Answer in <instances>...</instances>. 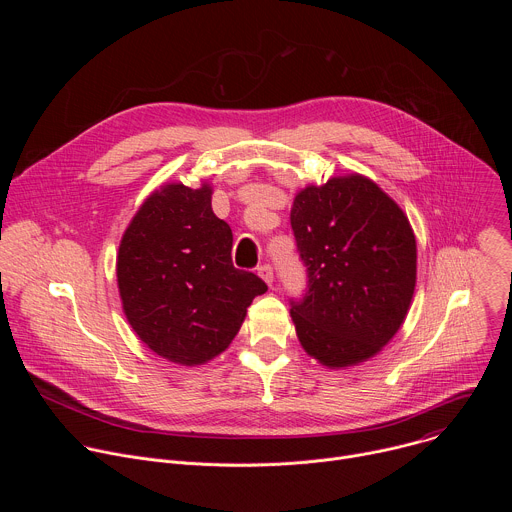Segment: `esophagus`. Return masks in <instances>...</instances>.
Masks as SVG:
<instances>
[{"mask_svg":"<svg viewBox=\"0 0 512 512\" xmlns=\"http://www.w3.org/2000/svg\"><path fill=\"white\" fill-rule=\"evenodd\" d=\"M257 273H259V275L265 279V283H269V285L273 283V267H271L269 263H263V265H259V267H257Z\"/></svg>","mask_w":512,"mask_h":512,"instance_id":"34e87169","label":"esophagus"}]
</instances>
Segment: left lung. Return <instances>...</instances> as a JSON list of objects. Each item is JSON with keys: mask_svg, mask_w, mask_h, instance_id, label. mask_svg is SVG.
I'll return each instance as SVG.
<instances>
[{"mask_svg": "<svg viewBox=\"0 0 512 512\" xmlns=\"http://www.w3.org/2000/svg\"><path fill=\"white\" fill-rule=\"evenodd\" d=\"M289 223L308 275L302 298L289 300L304 350L332 369L371 358L413 298L417 247L407 216L352 174L304 188Z\"/></svg>", "mask_w": 512, "mask_h": 512, "instance_id": "1", "label": "left lung"}]
</instances>
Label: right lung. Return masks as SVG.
I'll use <instances>...</instances> for the list:
<instances>
[{"instance_id":"obj_1","label":"right lung","mask_w":512,"mask_h":512,"mask_svg":"<svg viewBox=\"0 0 512 512\" xmlns=\"http://www.w3.org/2000/svg\"><path fill=\"white\" fill-rule=\"evenodd\" d=\"M210 186L166 184L141 204L117 257L125 316L156 354L202 364L237 336L267 285L231 259L233 233L210 206Z\"/></svg>"}]
</instances>
